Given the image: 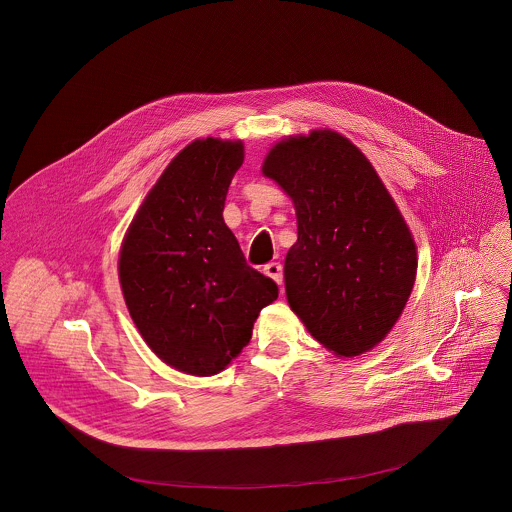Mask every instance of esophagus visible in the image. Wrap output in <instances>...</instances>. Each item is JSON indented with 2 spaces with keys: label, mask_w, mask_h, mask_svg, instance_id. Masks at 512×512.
Instances as JSON below:
<instances>
[{
  "label": "esophagus",
  "mask_w": 512,
  "mask_h": 512,
  "mask_svg": "<svg viewBox=\"0 0 512 512\" xmlns=\"http://www.w3.org/2000/svg\"><path fill=\"white\" fill-rule=\"evenodd\" d=\"M264 274L270 276L278 286H282V282H284V268H282L280 262H270V264H266V266H264Z\"/></svg>",
  "instance_id": "obj_1"
}]
</instances>
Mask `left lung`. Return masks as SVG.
I'll use <instances>...</instances> for the list:
<instances>
[{
  "mask_svg": "<svg viewBox=\"0 0 512 512\" xmlns=\"http://www.w3.org/2000/svg\"><path fill=\"white\" fill-rule=\"evenodd\" d=\"M262 173L293 201L297 242L286 295L307 331L339 357H359L394 327L412 293V232L365 153L333 130L290 136Z\"/></svg>",
  "mask_w": 512,
  "mask_h": 512,
  "instance_id": "left-lung-1",
  "label": "left lung"
}]
</instances>
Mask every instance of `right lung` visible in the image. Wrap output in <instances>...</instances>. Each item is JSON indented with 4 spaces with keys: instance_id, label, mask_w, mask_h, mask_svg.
<instances>
[{
    "instance_id": "right-lung-1",
    "label": "right lung",
    "mask_w": 512,
    "mask_h": 512,
    "mask_svg": "<svg viewBox=\"0 0 512 512\" xmlns=\"http://www.w3.org/2000/svg\"><path fill=\"white\" fill-rule=\"evenodd\" d=\"M244 161L240 140H195L147 193L118 260L128 311L147 347L195 376L224 370L278 286L246 264L222 211Z\"/></svg>"
}]
</instances>
